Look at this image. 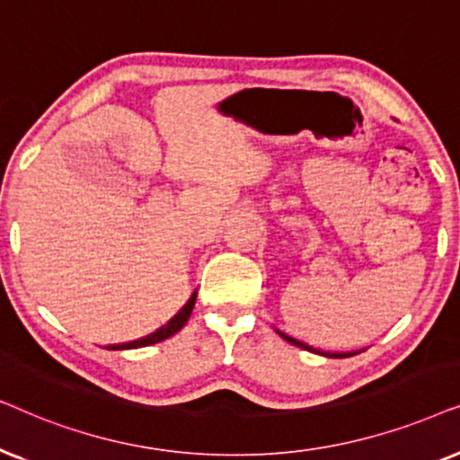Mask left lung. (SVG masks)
Segmentation results:
<instances>
[{
	"instance_id": "obj_1",
	"label": "left lung",
	"mask_w": 460,
	"mask_h": 460,
	"mask_svg": "<svg viewBox=\"0 0 460 460\" xmlns=\"http://www.w3.org/2000/svg\"><path fill=\"white\" fill-rule=\"evenodd\" d=\"M278 332H279V330H278ZM279 336H281V339H286L288 342H292V345H296V347H301V349H307V351H314V353L328 355V358H349V355H353V353H323V351H317V349H314V347L305 345V342H301V341L292 339V336H288V334H284V332H279Z\"/></svg>"
}]
</instances>
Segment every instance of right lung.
<instances>
[{
  "mask_svg": "<svg viewBox=\"0 0 460 460\" xmlns=\"http://www.w3.org/2000/svg\"><path fill=\"white\" fill-rule=\"evenodd\" d=\"M193 305H195V296H191V301H189L185 307H182L179 314H176L172 320L166 323V326L159 328L157 332L145 336V339H138V341H132V342H124V345H109L107 349H138V347H146V345H153V342L170 339V336L176 334L182 326H185L187 320H189V315H191V311H193Z\"/></svg>",
  "mask_w": 460,
  "mask_h": 460,
  "instance_id": "right-lung-1",
  "label": "right lung"
}]
</instances>
